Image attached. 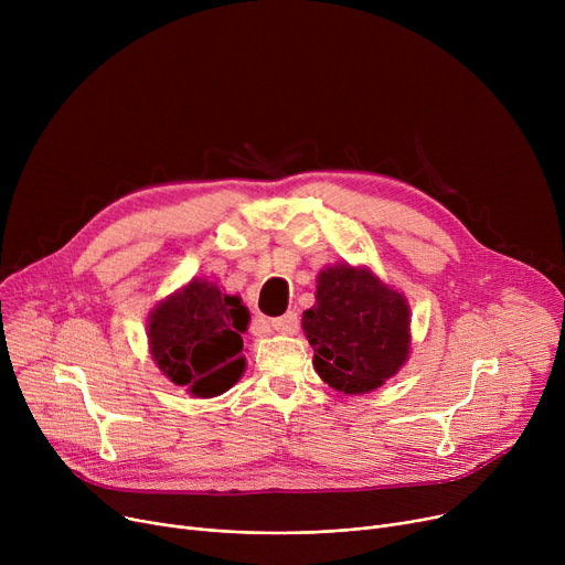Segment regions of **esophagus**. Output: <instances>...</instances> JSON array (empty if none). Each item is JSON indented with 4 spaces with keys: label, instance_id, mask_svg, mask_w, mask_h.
I'll list each match as a JSON object with an SVG mask.
<instances>
[{
    "label": "esophagus",
    "instance_id": "obj_1",
    "mask_svg": "<svg viewBox=\"0 0 565 565\" xmlns=\"http://www.w3.org/2000/svg\"><path fill=\"white\" fill-rule=\"evenodd\" d=\"M270 324H273V330H277L279 334H295V332L300 330V318H298V313H295V311H288V313L279 316V318H273Z\"/></svg>",
    "mask_w": 565,
    "mask_h": 565
}]
</instances>
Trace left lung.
<instances>
[{
    "mask_svg": "<svg viewBox=\"0 0 565 565\" xmlns=\"http://www.w3.org/2000/svg\"><path fill=\"white\" fill-rule=\"evenodd\" d=\"M409 305L369 265L337 263L316 277V305L302 313L313 369L332 390L358 396L394 377L412 350Z\"/></svg>",
    "mask_w": 565,
    "mask_h": 565,
    "instance_id": "obj_1",
    "label": "left lung"
}]
</instances>
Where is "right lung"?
I'll return each instance as SVG.
<instances>
[{"mask_svg": "<svg viewBox=\"0 0 565 565\" xmlns=\"http://www.w3.org/2000/svg\"><path fill=\"white\" fill-rule=\"evenodd\" d=\"M249 309L215 281L192 277L148 313L151 360L178 387L196 398L228 392L245 373L243 337Z\"/></svg>", "mask_w": 565, "mask_h": 565, "instance_id": "right-lung-1", "label": "right lung"}]
</instances>
